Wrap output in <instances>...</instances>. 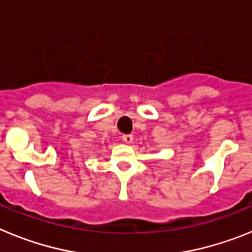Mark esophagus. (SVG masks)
Listing matches in <instances>:
<instances>
[{
	"label": "esophagus",
	"mask_w": 252,
	"mask_h": 252,
	"mask_svg": "<svg viewBox=\"0 0 252 252\" xmlns=\"http://www.w3.org/2000/svg\"><path fill=\"white\" fill-rule=\"evenodd\" d=\"M122 140H124L126 144H131L133 140V136L131 135V133H126V135H124V136H122Z\"/></svg>",
	"instance_id": "esophagus-1"
}]
</instances>
